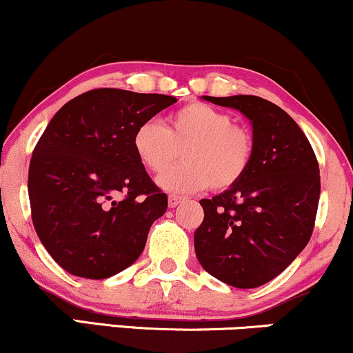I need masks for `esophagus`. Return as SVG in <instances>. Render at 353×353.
<instances>
[{
    "mask_svg": "<svg viewBox=\"0 0 353 353\" xmlns=\"http://www.w3.org/2000/svg\"><path fill=\"white\" fill-rule=\"evenodd\" d=\"M183 196H178V194H170L168 196V206L170 208H176L178 204H180L181 201H183Z\"/></svg>",
    "mask_w": 353,
    "mask_h": 353,
    "instance_id": "1",
    "label": "esophagus"
}]
</instances>
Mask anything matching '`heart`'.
Here are the masks:
<instances>
[{"label":"heart","instance_id":"obj_1","mask_svg":"<svg viewBox=\"0 0 353 353\" xmlns=\"http://www.w3.org/2000/svg\"><path fill=\"white\" fill-rule=\"evenodd\" d=\"M132 149L139 162L152 173H162L176 160L181 162L159 178L170 191H199L210 186L223 191L242 180L254 159V136L245 125L234 123L229 112L211 104L193 101L178 108L165 129L147 119L132 134Z\"/></svg>","mask_w":353,"mask_h":353}]
</instances>
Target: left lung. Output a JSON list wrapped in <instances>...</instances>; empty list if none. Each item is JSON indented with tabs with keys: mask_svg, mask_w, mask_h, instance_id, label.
I'll return each instance as SVG.
<instances>
[{
	"mask_svg": "<svg viewBox=\"0 0 353 353\" xmlns=\"http://www.w3.org/2000/svg\"><path fill=\"white\" fill-rule=\"evenodd\" d=\"M204 99L249 117L255 152L237 185L199 201L204 219L194 232V250L217 280L256 288L280 275L310 242L319 163L301 128L272 101L252 94Z\"/></svg>",
	"mask_w": 353,
	"mask_h": 353,
	"instance_id": "left-lung-1",
	"label": "left lung"
}]
</instances>
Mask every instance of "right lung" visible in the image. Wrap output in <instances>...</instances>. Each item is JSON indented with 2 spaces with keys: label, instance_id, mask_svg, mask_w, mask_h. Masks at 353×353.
Returning a JSON list of instances; mask_svg holds the SVG:
<instances>
[{
  "label": "right lung",
  "instance_id": "right-lung-1",
  "mask_svg": "<svg viewBox=\"0 0 353 353\" xmlns=\"http://www.w3.org/2000/svg\"><path fill=\"white\" fill-rule=\"evenodd\" d=\"M176 101L167 94L90 90L63 104L29 163L34 229L75 276L103 280L142 254L168 198L132 149V134Z\"/></svg>",
  "mask_w": 353,
  "mask_h": 353
}]
</instances>
